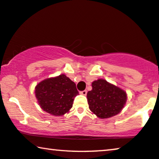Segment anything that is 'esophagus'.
I'll return each mask as SVG.
<instances>
[{
  "label": "esophagus",
  "instance_id": "obj_1",
  "mask_svg": "<svg viewBox=\"0 0 159 159\" xmlns=\"http://www.w3.org/2000/svg\"><path fill=\"white\" fill-rule=\"evenodd\" d=\"M80 94H82V95H84V96H86V94H87V91H86V90H84V91H82V92H80Z\"/></svg>",
  "mask_w": 159,
  "mask_h": 159
}]
</instances>
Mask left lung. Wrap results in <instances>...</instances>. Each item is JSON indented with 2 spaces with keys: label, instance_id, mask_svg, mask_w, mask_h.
<instances>
[{
  "label": "left lung",
  "instance_id": "8db88e82",
  "mask_svg": "<svg viewBox=\"0 0 159 159\" xmlns=\"http://www.w3.org/2000/svg\"><path fill=\"white\" fill-rule=\"evenodd\" d=\"M92 86L87 101L90 111L97 117L111 118L122 111L127 99L125 91L104 79L93 81Z\"/></svg>",
  "mask_w": 159,
  "mask_h": 159
}]
</instances>
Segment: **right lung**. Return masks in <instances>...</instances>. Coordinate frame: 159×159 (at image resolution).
Returning a JSON list of instances; mask_svg holds the SVG:
<instances>
[{
    "instance_id": "right-lung-1",
    "label": "right lung",
    "mask_w": 159,
    "mask_h": 159,
    "mask_svg": "<svg viewBox=\"0 0 159 159\" xmlns=\"http://www.w3.org/2000/svg\"><path fill=\"white\" fill-rule=\"evenodd\" d=\"M35 93L40 107L56 116L67 113L78 94L75 84L64 74L41 81L35 86Z\"/></svg>"
}]
</instances>
